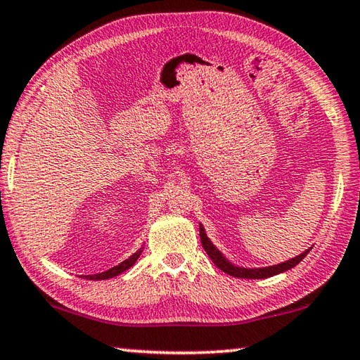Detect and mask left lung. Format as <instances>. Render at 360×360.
I'll return each mask as SVG.
<instances>
[{
  "label": "left lung",
  "mask_w": 360,
  "mask_h": 360,
  "mask_svg": "<svg viewBox=\"0 0 360 360\" xmlns=\"http://www.w3.org/2000/svg\"><path fill=\"white\" fill-rule=\"evenodd\" d=\"M200 240H202L205 252H207L211 261L214 262L216 267H219L222 272L229 274V276H232V277H238V278H267V277L277 276V274L292 269V267H295L296 264H300V262L306 258V255L309 253V250H307V252L301 253L300 256H296V258L290 259L287 262H282V264H276L271 267H262V269H243V267H236V266L229 264V262L222 258V255L214 248V245L208 240L207 233H205L202 226H200Z\"/></svg>",
  "instance_id": "obj_1"
}]
</instances>
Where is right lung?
<instances>
[{
	"instance_id": "add662e5",
	"label": "right lung",
	"mask_w": 360,
	"mask_h": 360,
	"mask_svg": "<svg viewBox=\"0 0 360 360\" xmlns=\"http://www.w3.org/2000/svg\"><path fill=\"white\" fill-rule=\"evenodd\" d=\"M139 255H141V252L134 253L133 256H129L128 259H124L123 262H120L118 266L112 267V269H108V271H105V272H101V274H94V276H88V278H89V281H104V278L115 277V276H118V274H122V272H124L127 269H129V267L133 266L136 261H138Z\"/></svg>"
}]
</instances>
